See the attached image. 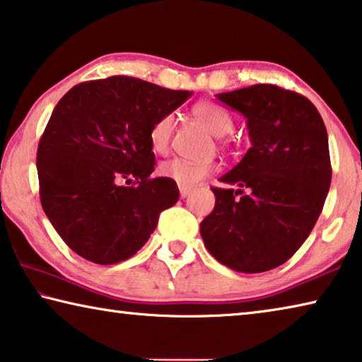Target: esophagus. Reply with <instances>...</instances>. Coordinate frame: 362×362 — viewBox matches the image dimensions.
Segmentation results:
<instances>
[{"instance_id": "1", "label": "esophagus", "mask_w": 362, "mask_h": 362, "mask_svg": "<svg viewBox=\"0 0 362 362\" xmlns=\"http://www.w3.org/2000/svg\"><path fill=\"white\" fill-rule=\"evenodd\" d=\"M179 190H180V197H182V198H187L188 194L192 193V188H188V187H180Z\"/></svg>"}]
</instances>
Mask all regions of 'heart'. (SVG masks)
I'll list each match as a JSON object with an SVG mask.
<instances>
[{
	"label": "heart",
	"mask_w": 362,
	"mask_h": 362,
	"mask_svg": "<svg viewBox=\"0 0 362 362\" xmlns=\"http://www.w3.org/2000/svg\"><path fill=\"white\" fill-rule=\"evenodd\" d=\"M193 116L208 129L212 135L223 136L233 129V119L226 109L212 101H202L193 106ZM175 129V116L172 112L163 114L154 120L148 139L154 153H165L169 150L172 135ZM216 169L212 160H192L174 158L159 165V174L175 182L180 187H193L206 179Z\"/></svg>",
	"instance_id": "obj_1"
}]
</instances>
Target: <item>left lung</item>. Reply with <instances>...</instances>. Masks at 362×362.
<instances>
[{
  "mask_svg": "<svg viewBox=\"0 0 362 362\" xmlns=\"http://www.w3.org/2000/svg\"><path fill=\"white\" fill-rule=\"evenodd\" d=\"M217 100L246 117L251 148L212 187L216 206L199 226L204 246L237 272L282 266L305 243L332 180L324 120L306 96L257 83ZM237 186V189H232Z\"/></svg>",
  "mask_w": 362,
  "mask_h": 362,
  "instance_id": "1",
  "label": "left lung"
}]
</instances>
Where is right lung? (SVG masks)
Returning <instances> with one entry per match:
<instances>
[{"instance_id": "add662e5", "label": "right lung", "mask_w": 362, "mask_h": 362, "mask_svg": "<svg viewBox=\"0 0 362 362\" xmlns=\"http://www.w3.org/2000/svg\"><path fill=\"white\" fill-rule=\"evenodd\" d=\"M190 91L112 76L72 87L57 103L37 151L40 202L83 259L116 264L148 242L179 187L151 177L150 129Z\"/></svg>"}]
</instances>
